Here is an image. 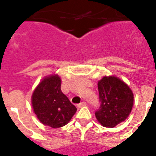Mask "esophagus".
<instances>
[{"mask_svg": "<svg viewBox=\"0 0 156 156\" xmlns=\"http://www.w3.org/2000/svg\"><path fill=\"white\" fill-rule=\"evenodd\" d=\"M86 105H87V104H86L85 102H82V103H80V104H78V108H82V107H84V106H86Z\"/></svg>", "mask_w": 156, "mask_h": 156, "instance_id": "esophagus-1", "label": "esophagus"}]
</instances>
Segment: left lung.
Returning <instances> with one entry per match:
<instances>
[{
    "instance_id": "1",
    "label": "left lung",
    "mask_w": 156,
    "mask_h": 156,
    "mask_svg": "<svg viewBox=\"0 0 156 156\" xmlns=\"http://www.w3.org/2000/svg\"><path fill=\"white\" fill-rule=\"evenodd\" d=\"M100 108L95 113L98 123L114 128L124 122L134 105V94L123 80L116 76H105L98 82Z\"/></svg>"
}]
</instances>
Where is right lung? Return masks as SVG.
<instances>
[{
    "mask_svg": "<svg viewBox=\"0 0 156 156\" xmlns=\"http://www.w3.org/2000/svg\"><path fill=\"white\" fill-rule=\"evenodd\" d=\"M62 80L57 73L45 76L32 94L33 112L41 124L51 128L64 126L77 108L61 91Z\"/></svg>",
    "mask_w": 156,
    "mask_h": 156,
    "instance_id": "1",
    "label": "right lung"
}]
</instances>
